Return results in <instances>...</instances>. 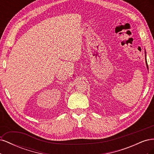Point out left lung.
<instances>
[{
	"mask_svg": "<svg viewBox=\"0 0 154 154\" xmlns=\"http://www.w3.org/2000/svg\"><path fill=\"white\" fill-rule=\"evenodd\" d=\"M145 61H146V67H147V69H148V64H147V61H146V51H145Z\"/></svg>",
	"mask_w": 154,
	"mask_h": 154,
	"instance_id": "obj_1",
	"label": "left lung"
}]
</instances>
